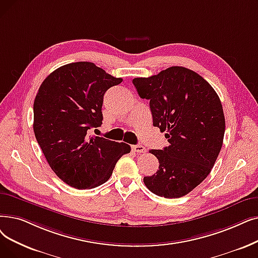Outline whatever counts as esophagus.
Here are the masks:
<instances>
[{"label":"esophagus","mask_w":258,"mask_h":258,"mask_svg":"<svg viewBox=\"0 0 258 258\" xmlns=\"http://www.w3.org/2000/svg\"><path fill=\"white\" fill-rule=\"evenodd\" d=\"M132 150L134 152H136V153H144L145 151H147L144 147H142V145H139V144L138 145H133Z\"/></svg>","instance_id":"obj_1"}]
</instances>
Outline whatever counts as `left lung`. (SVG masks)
I'll use <instances>...</instances> for the list:
<instances>
[{"label": "left lung", "instance_id": "left-lung-1", "mask_svg": "<svg viewBox=\"0 0 258 258\" xmlns=\"http://www.w3.org/2000/svg\"><path fill=\"white\" fill-rule=\"evenodd\" d=\"M133 84L140 98L150 100L153 125L170 143L150 151L159 170L143 182L158 196L182 197L205 180L221 150L226 121L220 99L203 77L182 66L135 78Z\"/></svg>", "mask_w": 258, "mask_h": 258}]
</instances>
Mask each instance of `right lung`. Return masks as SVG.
<instances>
[{"instance_id":"add662e5","label":"right lung","mask_w":258,"mask_h":258,"mask_svg":"<svg viewBox=\"0 0 258 258\" xmlns=\"http://www.w3.org/2000/svg\"><path fill=\"white\" fill-rule=\"evenodd\" d=\"M122 82L92 62H75L52 72L33 102V132L61 180L78 189L106 182L117 161L131 152L126 143L88 136L102 124L103 96Z\"/></svg>"}]
</instances>
